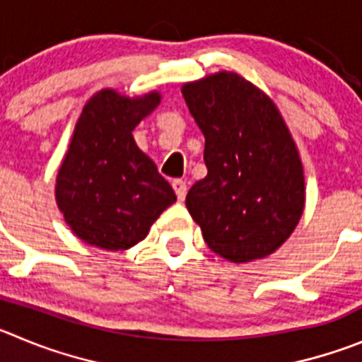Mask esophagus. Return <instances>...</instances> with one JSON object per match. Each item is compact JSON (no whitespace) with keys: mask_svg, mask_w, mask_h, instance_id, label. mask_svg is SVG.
<instances>
[{"mask_svg":"<svg viewBox=\"0 0 362 362\" xmlns=\"http://www.w3.org/2000/svg\"><path fill=\"white\" fill-rule=\"evenodd\" d=\"M173 189L175 192H177V198L178 200H184L185 194H187V185H185L184 180H180V178H177V180H173Z\"/></svg>","mask_w":362,"mask_h":362,"instance_id":"esophagus-1","label":"esophagus"}]
</instances>
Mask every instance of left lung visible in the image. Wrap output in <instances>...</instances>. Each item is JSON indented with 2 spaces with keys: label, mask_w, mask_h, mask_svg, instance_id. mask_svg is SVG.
Wrapping results in <instances>:
<instances>
[{
  "label": "left lung",
  "mask_w": 362,
  "mask_h": 362,
  "mask_svg": "<svg viewBox=\"0 0 362 362\" xmlns=\"http://www.w3.org/2000/svg\"><path fill=\"white\" fill-rule=\"evenodd\" d=\"M205 137L207 177L185 198L205 243L241 264L286 243L305 207L298 148L272 98L234 71L182 86Z\"/></svg>",
  "instance_id": "1"
}]
</instances>
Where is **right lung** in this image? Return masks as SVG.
Returning <instances> with one entry per match:
<instances>
[{"mask_svg": "<svg viewBox=\"0 0 362 362\" xmlns=\"http://www.w3.org/2000/svg\"><path fill=\"white\" fill-rule=\"evenodd\" d=\"M160 100L158 90L130 98L101 89L83 105L57 173L55 202L71 232L87 245L109 252L132 248L177 202L132 135Z\"/></svg>", "mask_w": 362, "mask_h": 362, "instance_id": "add662e5", "label": "right lung"}]
</instances>
